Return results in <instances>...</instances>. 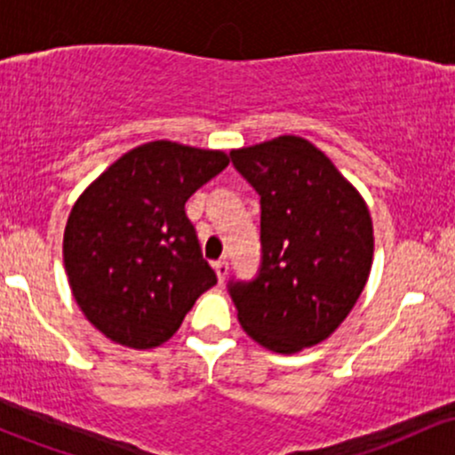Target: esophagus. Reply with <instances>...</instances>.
<instances>
[{
	"instance_id": "obj_1",
	"label": "esophagus",
	"mask_w": 455,
	"mask_h": 455,
	"mask_svg": "<svg viewBox=\"0 0 455 455\" xmlns=\"http://www.w3.org/2000/svg\"><path fill=\"white\" fill-rule=\"evenodd\" d=\"M213 269H216L218 280L224 282V280H227V275H228V260L227 259L216 260V263H213Z\"/></svg>"
}]
</instances>
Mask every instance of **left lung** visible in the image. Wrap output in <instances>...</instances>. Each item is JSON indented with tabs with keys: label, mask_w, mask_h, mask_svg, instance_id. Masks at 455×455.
Returning <instances> with one entry per match:
<instances>
[{
	"label": "left lung",
	"mask_w": 455,
	"mask_h": 455,
	"mask_svg": "<svg viewBox=\"0 0 455 455\" xmlns=\"http://www.w3.org/2000/svg\"><path fill=\"white\" fill-rule=\"evenodd\" d=\"M260 196V265L252 280H228L237 318L275 353L315 347L336 331L372 267V220L331 160L299 137L231 154Z\"/></svg>",
	"instance_id": "obj_1"
}]
</instances>
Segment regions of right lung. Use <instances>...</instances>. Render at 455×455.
Returning <instances> with one entry per match:
<instances>
[{"label":"right lung","instance_id":"obj_1","mask_svg":"<svg viewBox=\"0 0 455 455\" xmlns=\"http://www.w3.org/2000/svg\"><path fill=\"white\" fill-rule=\"evenodd\" d=\"M228 166L222 151L154 140L83 192L64 233V265L87 321L113 342L154 348L216 284L186 201Z\"/></svg>","mask_w":455,"mask_h":455}]
</instances>
